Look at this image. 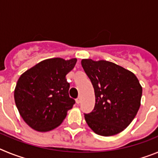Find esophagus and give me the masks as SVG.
<instances>
[{"instance_id":"34e87169","label":"esophagus","mask_w":158,"mask_h":158,"mask_svg":"<svg viewBox=\"0 0 158 158\" xmlns=\"http://www.w3.org/2000/svg\"><path fill=\"white\" fill-rule=\"evenodd\" d=\"M76 103L77 104H79L81 103V96H79V97H77V98L76 99Z\"/></svg>"}]
</instances>
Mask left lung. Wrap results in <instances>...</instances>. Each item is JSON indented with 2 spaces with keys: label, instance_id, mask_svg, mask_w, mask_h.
Segmentation results:
<instances>
[{
  "label": "left lung",
  "instance_id": "obj_1",
  "mask_svg": "<svg viewBox=\"0 0 158 158\" xmlns=\"http://www.w3.org/2000/svg\"><path fill=\"white\" fill-rule=\"evenodd\" d=\"M94 88L93 111L85 115L89 127L102 136L120 133L130 125L141 105L142 87L131 71L113 62L82 59Z\"/></svg>",
  "mask_w": 158,
  "mask_h": 158
}]
</instances>
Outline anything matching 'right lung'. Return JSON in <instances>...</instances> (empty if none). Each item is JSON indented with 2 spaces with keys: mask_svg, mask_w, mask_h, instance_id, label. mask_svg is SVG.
<instances>
[{
  "mask_svg": "<svg viewBox=\"0 0 158 158\" xmlns=\"http://www.w3.org/2000/svg\"><path fill=\"white\" fill-rule=\"evenodd\" d=\"M76 62L77 58H48L19 77L14 99L19 115L31 128L47 132L63 122L67 111L75 104L69 97L65 76Z\"/></svg>",
  "mask_w": 158,
  "mask_h": 158,
  "instance_id": "1",
  "label": "right lung"
}]
</instances>
